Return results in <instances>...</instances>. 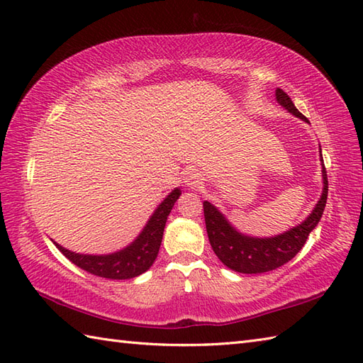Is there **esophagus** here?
Wrapping results in <instances>:
<instances>
[{"label":"esophagus","mask_w":363,"mask_h":363,"mask_svg":"<svg viewBox=\"0 0 363 363\" xmlns=\"http://www.w3.org/2000/svg\"><path fill=\"white\" fill-rule=\"evenodd\" d=\"M203 181H204L203 174L199 173L198 169H195V168L189 169V172L186 173V176H184V184H186L187 187H191V189L201 187L203 186Z\"/></svg>","instance_id":"34e87169"}]
</instances>
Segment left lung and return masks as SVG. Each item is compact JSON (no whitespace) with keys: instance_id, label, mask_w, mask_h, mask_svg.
<instances>
[{"instance_id":"8db88e82","label":"left lung","mask_w":363,"mask_h":363,"mask_svg":"<svg viewBox=\"0 0 363 363\" xmlns=\"http://www.w3.org/2000/svg\"><path fill=\"white\" fill-rule=\"evenodd\" d=\"M276 101L285 111L295 115L296 118L309 123V120L296 109L290 96L284 90L276 89ZM320 162L323 190L317 204H315L312 212L307 215L306 220L277 235L256 237L243 234L228 220L226 215L217 206H213L209 201L203 203L207 235H209L213 252L223 262V265H226L233 272L243 274L267 273L287 264L303 250L307 237L317 228L321 215L325 212L328 199V174L321 156V148Z\"/></svg>"}]
</instances>
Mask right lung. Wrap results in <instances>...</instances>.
<instances>
[{"label":"right lung","mask_w":363,"mask_h":363,"mask_svg":"<svg viewBox=\"0 0 363 363\" xmlns=\"http://www.w3.org/2000/svg\"><path fill=\"white\" fill-rule=\"evenodd\" d=\"M181 194L182 191L179 187L169 191L164 198V201L151 213V217L146 221L140 234L129 245H126L125 248L115 252L82 254L67 250L54 240L51 242L56 245V248L68 260H72L79 268L86 269L87 273L106 277V279H133V277L148 272L154 260L157 259L167 218Z\"/></svg>","instance_id":"1"}]
</instances>
